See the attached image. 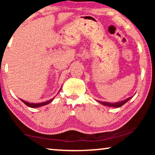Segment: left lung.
<instances>
[{
	"mask_svg": "<svg viewBox=\"0 0 155 155\" xmlns=\"http://www.w3.org/2000/svg\"><path fill=\"white\" fill-rule=\"evenodd\" d=\"M131 98H132V97H128V98L125 99V100L120 101H119V102H116V103H109V102H106V101H98V102H99L100 104H103L104 106H107V107L118 108V107H121V106L124 105V104H126L127 101L130 100Z\"/></svg>",
	"mask_w": 155,
	"mask_h": 155,
	"instance_id": "1",
	"label": "left lung"
}]
</instances>
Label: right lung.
Returning a JSON list of instances; mask_svg holds the SVG:
<instances>
[{
	"label": "right lung",
	"instance_id": "add662e5",
	"mask_svg": "<svg viewBox=\"0 0 155 155\" xmlns=\"http://www.w3.org/2000/svg\"><path fill=\"white\" fill-rule=\"evenodd\" d=\"M60 90H59V92H60ZM54 97L51 99H50V100H48L46 101H44V102H41V103H29L27 102V101H25L23 100V99H20L21 101H22L23 103L25 104H26L27 107H31V108H37V107H42V106H44V105H46L48 104H49L50 102H51V101L54 100Z\"/></svg>",
	"mask_w": 155,
	"mask_h": 155
}]
</instances>
